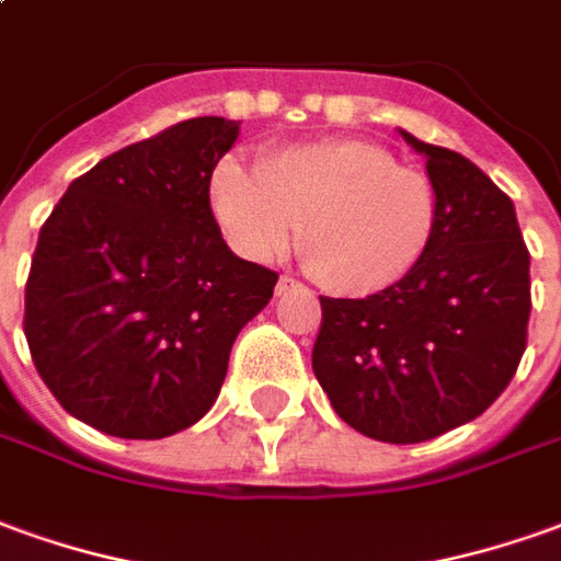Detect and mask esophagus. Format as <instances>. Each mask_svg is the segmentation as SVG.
Returning a JSON list of instances; mask_svg holds the SVG:
<instances>
[{"label":"esophagus","instance_id":"34e87169","mask_svg":"<svg viewBox=\"0 0 561 561\" xmlns=\"http://www.w3.org/2000/svg\"><path fill=\"white\" fill-rule=\"evenodd\" d=\"M300 282L291 279V276H282L279 282H276V294H285V291H291V288H297Z\"/></svg>","mask_w":561,"mask_h":561}]
</instances>
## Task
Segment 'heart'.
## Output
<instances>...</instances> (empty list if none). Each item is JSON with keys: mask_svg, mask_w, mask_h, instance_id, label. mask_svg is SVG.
<instances>
[{"mask_svg": "<svg viewBox=\"0 0 561 561\" xmlns=\"http://www.w3.org/2000/svg\"><path fill=\"white\" fill-rule=\"evenodd\" d=\"M209 206L227 240L254 261L296 237L309 276L343 297L403 282L428 254L440 199L428 172L364 139H321L270 151L252 170L227 158L209 175Z\"/></svg>", "mask_w": 561, "mask_h": 561, "instance_id": "b5f03b06", "label": "heart"}]
</instances>
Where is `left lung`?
<instances>
[{
  "instance_id": "left-lung-1",
  "label": "left lung",
  "mask_w": 561,
  "mask_h": 561,
  "mask_svg": "<svg viewBox=\"0 0 561 561\" xmlns=\"http://www.w3.org/2000/svg\"><path fill=\"white\" fill-rule=\"evenodd\" d=\"M425 154L440 215L428 254L389 291L319 297L312 370L336 416L382 444H422L492 407L528 340V249L513 199L480 167Z\"/></svg>"
}]
</instances>
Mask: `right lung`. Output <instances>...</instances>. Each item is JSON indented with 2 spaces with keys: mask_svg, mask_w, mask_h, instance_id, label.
Wrapping results in <instances>:
<instances>
[{
  "mask_svg": "<svg viewBox=\"0 0 561 561\" xmlns=\"http://www.w3.org/2000/svg\"><path fill=\"white\" fill-rule=\"evenodd\" d=\"M240 136L191 117L78 175L42 225L23 334L50 394L90 428L158 440L221 391L233 340L279 273L227 249L209 175Z\"/></svg>",
  "mask_w": 561,
  "mask_h": 561,
  "instance_id": "add662e5",
  "label": "right lung"
}]
</instances>
